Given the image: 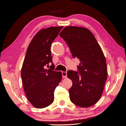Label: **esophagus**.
<instances>
[{
  "label": "esophagus",
  "mask_w": 126,
  "mask_h": 126,
  "mask_svg": "<svg viewBox=\"0 0 126 126\" xmlns=\"http://www.w3.org/2000/svg\"><path fill=\"white\" fill-rule=\"evenodd\" d=\"M62 75H63V78H66L67 76V72L63 71V72H62Z\"/></svg>",
  "instance_id": "obj_1"
}]
</instances>
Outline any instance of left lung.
Instances as JSON below:
<instances>
[{
	"label": "left lung",
	"instance_id": "left-lung-1",
	"mask_svg": "<svg viewBox=\"0 0 126 126\" xmlns=\"http://www.w3.org/2000/svg\"><path fill=\"white\" fill-rule=\"evenodd\" d=\"M59 35L68 45L73 58L77 57L80 62L78 71L67 72L72 81L70 99L78 106L89 107L100 99L107 79L104 53L93 33L87 28L67 26Z\"/></svg>",
	"mask_w": 126,
	"mask_h": 126
}]
</instances>
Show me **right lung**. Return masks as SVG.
<instances>
[{
    "mask_svg": "<svg viewBox=\"0 0 126 126\" xmlns=\"http://www.w3.org/2000/svg\"><path fill=\"white\" fill-rule=\"evenodd\" d=\"M63 28L51 27L40 30L27 50L21 71L22 82L27 98L37 108L52 104L55 90L62 80V72L54 71L50 47ZM49 62L52 63L50 69H45Z\"/></svg>",
    "mask_w": 126,
    "mask_h": 126,
    "instance_id": "right-lung-1",
    "label": "right lung"
}]
</instances>
